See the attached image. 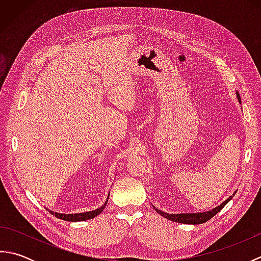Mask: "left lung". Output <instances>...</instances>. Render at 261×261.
Segmentation results:
<instances>
[{
  "mask_svg": "<svg viewBox=\"0 0 261 261\" xmlns=\"http://www.w3.org/2000/svg\"><path fill=\"white\" fill-rule=\"evenodd\" d=\"M237 94V97L238 99H239V102L241 103V98H240V94L236 92ZM236 194V192H234ZM234 194L232 196H230L228 199H225V201L219 205V206H216L215 208L211 210V211H207V212H203V213H181V214H169V213H165L163 212V211H160L158 208H156L153 206L154 211L160 215H163L164 218L168 219L170 221H174V222H178V223H185V224H202L204 222H206V221H208L210 219H212L213 216L219 213L221 210H222L226 203L230 202V199L234 196Z\"/></svg>",
  "mask_w": 261,
  "mask_h": 261,
  "instance_id": "obj_1",
  "label": "left lung"
}]
</instances>
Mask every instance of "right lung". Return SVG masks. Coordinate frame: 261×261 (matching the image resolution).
Wrapping results in <instances>:
<instances>
[{"label": "right lung", "instance_id": "obj_1", "mask_svg": "<svg viewBox=\"0 0 261 261\" xmlns=\"http://www.w3.org/2000/svg\"><path fill=\"white\" fill-rule=\"evenodd\" d=\"M110 196V194H109ZM109 196L107 198V201H105L104 205H102L101 207L97 208V210H94V211H88V212H84V213H76V214H63V213H57V212H53V211L48 210L49 213H51L53 215L56 216V218L60 219V220H64V221H70V222H79V221H86V220H90L95 218L96 215H98L99 213L102 212L104 210V207L107 206L108 201H109Z\"/></svg>", "mask_w": 261, "mask_h": 261}]
</instances>
